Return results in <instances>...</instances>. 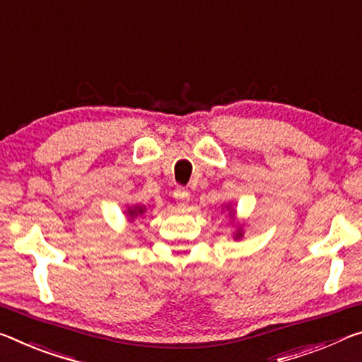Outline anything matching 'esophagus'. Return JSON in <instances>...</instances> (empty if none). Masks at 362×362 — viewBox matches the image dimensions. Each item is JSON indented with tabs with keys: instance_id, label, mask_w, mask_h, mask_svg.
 I'll list each match as a JSON object with an SVG mask.
<instances>
[{
	"instance_id": "34e87169",
	"label": "esophagus",
	"mask_w": 362,
	"mask_h": 362,
	"mask_svg": "<svg viewBox=\"0 0 362 362\" xmlns=\"http://www.w3.org/2000/svg\"><path fill=\"white\" fill-rule=\"evenodd\" d=\"M174 198L177 204H179V208H185L188 202H190V193H188V190H185V188L177 187L174 190Z\"/></svg>"
}]
</instances>
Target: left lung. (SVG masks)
<instances>
[{
    "label": "left lung",
    "mask_w": 362,
    "mask_h": 362,
    "mask_svg": "<svg viewBox=\"0 0 362 362\" xmlns=\"http://www.w3.org/2000/svg\"><path fill=\"white\" fill-rule=\"evenodd\" d=\"M232 214H233V211H232ZM243 237V232H242V228H238L237 232H235V238H242Z\"/></svg>",
    "instance_id": "1"
}]
</instances>
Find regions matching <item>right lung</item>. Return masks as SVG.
<instances>
[{
    "label": "right lung",
    "mask_w": 362,
    "mask_h": 362,
    "mask_svg": "<svg viewBox=\"0 0 362 362\" xmlns=\"http://www.w3.org/2000/svg\"><path fill=\"white\" fill-rule=\"evenodd\" d=\"M145 212H146L145 206H134V208H129L127 209V216H129L130 221H134L135 217L143 216V214H145Z\"/></svg>",
    "instance_id": "obj_1"
}]
</instances>
